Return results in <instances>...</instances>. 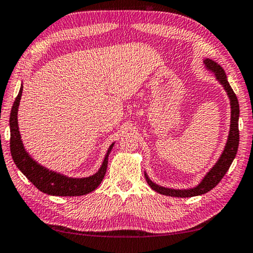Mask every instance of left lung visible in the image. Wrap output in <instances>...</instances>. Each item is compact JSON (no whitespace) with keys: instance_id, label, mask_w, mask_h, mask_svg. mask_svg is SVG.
<instances>
[{"instance_id":"obj_1","label":"left lung","mask_w":253,"mask_h":253,"mask_svg":"<svg viewBox=\"0 0 253 253\" xmlns=\"http://www.w3.org/2000/svg\"><path fill=\"white\" fill-rule=\"evenodd\" d=\"M207 69L213 71L215 73V76L217 78L218 81L223 84L224 89L226 90L227 95L230 97L231 100V129H230V135H228V139L225 146V150H224L222 156H220L217 163L215 164L213 169H211L206 177L203 179V181L200 182L198 187L194 188V189L189 190H175V189H169V188L160 187L154 182H152L150 179H148L147 175L145 174L146 181L152 189L155 190L159 194L166 195V196H171V197H194V196L203 195L206 194L210 190L213 189L218 184L220 180L223 179L224 175L230 169L232 162L236 155V152H238L239 148V142H240V135H239V115H240V108H239V101L238 98L234 93V91L232 90L230 83L227 82L225 72L220 67L217 63H215L211 59H205L204 61Z\"/></svg>"}]
</instances>
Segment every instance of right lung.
<instances>
[{
  "label": "right lung",
  "mask_w": 253,
  "mask_h": 253,
  "mask_svg": "<svg viewBox=\"0 0 253 253\" xmlns=\"http://www.w3.org/2000/svg\"><path fill=\"white\" fill-rule=\"evenodd\" d=\"M22 85L20 87V91L14 100L10 114V151L12 159L17 164L18 169L26 175L30 182L34 183V186L37 189L45 192L47 195L71 197V196H83L93 191L95 188H98L103 177H105L108 164V155H109V152L111 151L114 144L108 151L100 170L89 178H69L66 175L59 174L57 172L50 171L40 166L35 160H33V158H30L29 154L26 152L21 141V136L19 133L17 117L18 107L22 94Z\"/></svg>",
  "instance_id": "obj_1"
}]
</instances>
